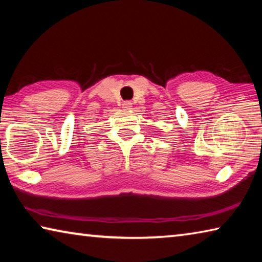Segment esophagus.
I'll list each match as a JSON object with an SVG mask.
<instances>
[{
	"label": "esophagus",
	"mask_w": 262,
	"mask_h": 262,
	"mask_svg": "<svg viewBox=\"0 0 262 262\" xmlns=\"http://www.w3.org/2000/svg\"><path fill=\"white\" fill-rule=\"evenodd\" d=\"M122 107L125 110H130L132 108V103H130V101H123Z\"/></svg>",
	"instance_id": "esophagus-1"
}]
</instances>
